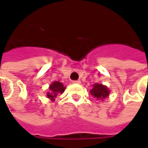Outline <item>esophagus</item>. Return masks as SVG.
<instances>
[{
  "mask_svg": "<svg viewBox=\"0 0 148 148\" xmlns=\"http://www.w3.org/2000/svg\"><path fill=\"white\" fill-rule=\"evenodd\" d=\"M72 82L74 84H81V81H73Z\"/></svg>",
  "mask_w": 148,
  "mask_h": 148,
  "instance_id": "obj_1",
  "label": "esophagus"
}]
</instances>
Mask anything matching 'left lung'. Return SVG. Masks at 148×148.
I'll list each match as a JSON object with an SVG mask.
<instances>
[{
	"instance_id": "1",
	"label": "left lung",
	"mask_w": 148,
	"mask_h": 148,
	"mask_svg": "<svg viewBox=\"0 0 148 148\" xmlns=\"http://www.w3.org/2000/svg\"><path fill=\"white\" fill-rule=\"evenodd\" d=\"M110 91V90L105 85L95 83L93 85V88L90 90V93L96 99L103 101L104 99L109 97Z\"/></svg>"
}]
</instances>
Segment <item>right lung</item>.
Returning a JSON list of instances; mask_svg holds the SVG:
<instances>
[{"instance_id":"right-lung-1","label":"right lung","mask_w":148,"mask_h":148,"mask_svg":"<svg viewBox=\"0 0 148 148\" xmlns=\"http://www.w3.org/2000/svg\"><path fill=\"white\" fill-rule=\"evenodd\" d=\"M49 90L47 92V97L52 102H53L59 95H62L64 92L66 86H64L62 82L56 81V82H53L49 86Z\"/></svg>"}]
</instances>
